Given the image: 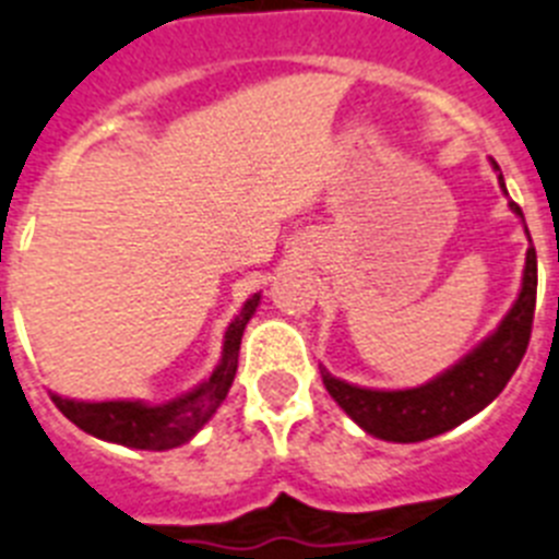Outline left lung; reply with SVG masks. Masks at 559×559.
I'll use <instances>...</instances> for the list:
<instances>
[{
	"instance_id": "obj_1",
	"label": "left lung",
	"mask_w": 559,
	"mask_h": 559,
	"mask_svg": "<svg viewBox=\"0 0 559 559\" xmlns=\"http://www.w3.org/2000/svg\"><path fill=\"white\" fill-rule=\"evenodd\" d=\"M495 169L500 171V166L495 164ZM498 180L507 192L503 175H498ZM509 206L523 217L514 200ZM534 302H537V254L532 246L526 254L523 288H520L514 308L500 322L498 331L486 338L484 345L475 347L466 359L457 361L452 370L424 388L413 390L353 388L347 381L333 379L325 370H322V381H325L328 393L333 395V402L370 436L399 443L427 441V438L441 436L447 429L480 413L486 404L498 399L500 390L507 388V381L512 379L526 356L528 338H532Z\"/></svg>"
}]
</instances>
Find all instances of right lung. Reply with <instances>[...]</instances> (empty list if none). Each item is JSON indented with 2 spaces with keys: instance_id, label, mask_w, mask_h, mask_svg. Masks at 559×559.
I'll return each instance as SVG.
<instances>
[{
  "instance_id": "obj_1",
  "label": "right lung",
  "mask_w": 559,
  "mask_h": 559,
  "mask_svg": "<svg viewBox=\"0 0 559 559\" xmlns=\"http://www.w3.org/2000/svg\"><path fill=\"white\" fill-rule=\"evenodd\" d=\"M257 305H260V294L248 299L242 305V311L237 313V319L228 325L226 342H223V359L217 370L200 388L186 393L178 402L150 407V404L141 402L90 404L52 395V404L75 427H81L95 438H104V441L135 447V450H171V447H180L217 413V407L226 399L234 373H237V353H240L242 331H246L251 313L257 311Z\"/></svg>"
}]
</instances>
